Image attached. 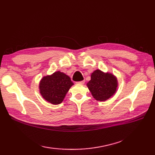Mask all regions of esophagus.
Here are the masks:
<instances>
[{
    "label": "esophagus",
    "mask_w": 155,
    "mask_h": 155,
    "mask_svg": "<svg viewBox=\"0 0 155 155\" xmlns=\"http://www.w3.org/2000/svg\"><path fill=\"white\" fill-rule=\"evenodd\" d=\"M77 83H78V84H81V85H83V84H84L85 83V81H78V82H77Z\"/></svg>",
    "instance_id": "1"
}]
</instances>
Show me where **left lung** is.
Here are the masks:
<instances>
[{
  "label": "left lung",
  "instance_id": "left-lung-1",
  "mask_svg": "<svg viewBox=\"0 0 155 155\" xmlns=\"http://www.w3.org/2000/svg\"><path fill=\"white\" fill-rule=\"evenodd\" d=\"M92 96L97 101H104L113 96L118 87V80L113 74L97 69L91 74L87 84Z\"/></svg>",
  "mask_w": 155,
  "mask_h": 155
}]
</instances>
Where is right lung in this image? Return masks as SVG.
Segmentation results:
<instances>
[{
  "instance_id": "obj_1",
  "label": "right lung",
  "mask_w": 155,
  "mask_h": 155,
  "mask_svg": "<svg viewBox=\"0 0 155 155\" xmlns=\"http://www.w3.org/2000/svg\"><path fill=\"white\" fill-rule=\"evenodd\" d=\"M74 85L70 78L59 71L41 79L39 83V91L45 100L54 105L61 103Z\"/></svg>"
}]
</instances>
